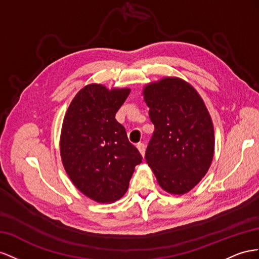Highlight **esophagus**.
Wrapping results in <instances>:
<instances>
[{"label":"esophagus","instance_id":"34e87169","mask_svg":"<svg viewBox=\"0 0 259 259\" xmlns=\"http://www.w3.org/2000/svg\"><path fill=\"white\" fill-rule=\"evenodd\" d=\"M137 147H138L139 152L141 153L142 156H144V154H145V145H144L143 143H139V144L137 145Z\"/></svg>","mask_w":259,"mask_h":259}]
</instances>
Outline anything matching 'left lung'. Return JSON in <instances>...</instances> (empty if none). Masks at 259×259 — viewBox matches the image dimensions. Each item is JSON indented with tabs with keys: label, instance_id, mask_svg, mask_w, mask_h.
Instances as JSON below:
<instances>
[{
	"label": "left lung",
	"instance_id": "1",
	"mask_svg": "<svg viewBox=\"0 0 259 259\" xmlns=\"http://www.w3.org/2000/svg\"><path fill=\"white\" fill-rule=\"evenodd\" d=\"M154 132L145 159L159 186L183 194L201 181L213 156V127L203 100L179 78H164L144 88Z\"/></svg>",
	"mask_w": 259,
	"mask_h": 259
}]
</instances>
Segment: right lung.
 <instances>
[{
  "label": "right lung",
  "instance_id": "obj_1",
  "mask_svg": "<svg viewBox=\"0 0 259 259\" xmlns=\"http://www.w3.org/2000/svg\"><path fill=\"white\" fill-rule=\"evenodd\" d=\"M129 89L89 84L80 90L64 118L61 155L76 188L99 203L119 199L142 156L127 137L116 113Z\"/></svg>",
  "mask_w": 259,
  "mask_h": 259
}]
</instances>
